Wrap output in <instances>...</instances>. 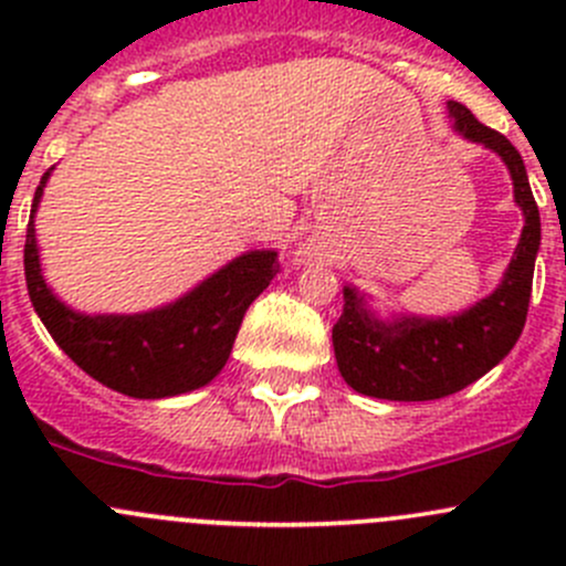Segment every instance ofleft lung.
I'll return each instance as SVG.
<instances>
[{
	"instance_id": "1",
	"label": "left lung",
	"mask_w": 566,
	"mask_h": 566,
	"mask_svg": "<svg viewBox=\"0 0 566 566\" xmlns=\"http://www.w3.org/2000/svg\"><path fill=\"white\" fill-rule=\"evenodd\" d=\"M447 108L462 139L488 147L506 164L526 224L499 287L458 315L380 317L353 284L342 290L345 306L331 334L336 367L350 389L367 397L394 402L449 397L504 361L526 325L542 238L526 167L506 136L479 123L458 101H449Z\"/></svg>"
}]
</instances>
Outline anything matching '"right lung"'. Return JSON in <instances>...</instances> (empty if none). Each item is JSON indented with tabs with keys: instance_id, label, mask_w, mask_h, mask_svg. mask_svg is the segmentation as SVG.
Returning a JSON list of instances; mask_svg holds the SVG:
<instances>
[{
	"instance_id": "right-lung-1",
	"label": "right lung",
	"mask_w": 566,
	"mask_h": 566,
	"mask_svg": "<svg viewBox=\"0 0 566 566\" xmlns=\"http://www.w3.org/2000/svg\"><path fill=\"white\" fill-rule=\"evenodd\" d=\"M49 175L32 199L24 273L32 306L56 345L90 378L125 397L164 399L208 386L224 369L251 301L276 276V251H247L158 310L84 315L56 298L40 268L35 213Z\"/></svg>"
}]
</instances>
